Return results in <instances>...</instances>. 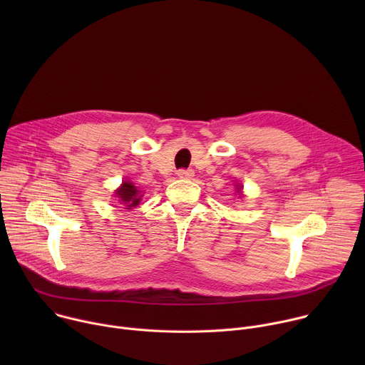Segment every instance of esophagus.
Returning <instances> with one entry per match:
<instances>
[{
	"instance_id": "esophagus-1",
	"label": "esophagus",
	"mask_w": 365,
	"mask_h": 365,
	"mask_svg": "<svg viewBox=\"0 0 365 365\" xmlns=\"http://www.w3.org/2000/svg\"><path fill=\"white\" fill-rule=\"evenodd\" d=\"M193 170L192 169H180V170H178V178H180V179H192L193 178Z\"/></svg>"
}]
</instances>
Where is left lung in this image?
<instances>
[{
    "label": "left lung",
    "mask_w": 365,
    "mask_h": 365,
    "mask_svg": "<svg viewBox=\"0 0 365 365\" xmlns=\"http://www.w3.org/2000/svg\"><path fill=\"white\" fill-rule=\"evenodd\" d=\"M235 189H237V193H240V195H241V189H242V186H241V185H237V186H235Z\"/></svg>",
    "instance_id": "obj_1"
}]
</instances>
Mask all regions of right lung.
Here are the masks:
<instances>
[{"mask_svg":"<svg viewBox=\"0 0 365 365\" xmlns=\"http://www.w3.org/2000/svg\"><path fill=\"white\" fill-rule=\"evenodd\" d=\"M114 193L118 197V200L125 206L124 210H131V207L137 206L143 196L137 186H134V183L130 180H124L123 185Z\"/></svg>","mask_w":365,"mask_h":365,"instance_id":"1","label":"right lung"}]
</instances>
